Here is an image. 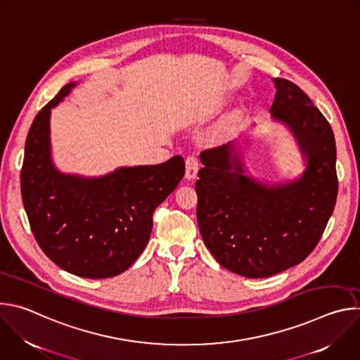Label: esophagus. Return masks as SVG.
Here are the masks:
<instances>
[{
	"instance_id": "esophagus-1",
	"label": "esophagus",
	"mask_w": 360,
	"mask_h": 360,
	"mask_svg": "<svg viewBox=\"0 0 360 360\" xmlns=\"http://www.w3.org/2000/svg\"><path fill=\"white\" fill-rule=\"evenodd\" d=\"M185 167H186V171H185L186 179H193L198 174V169H199V160L196 158V155L186 157Z\"/></svg>"
}]
</instances>
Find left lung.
<instances>
[{
    "mask_svg": "<svg viewBox=\"0 0 360 360\" xmlns=\"http://www.w3.org/2000/svg\"><path fill=\"white\" fill-rule=\"evenodd\" d=\"M271 107L306 160L300 178L268 185L245 175L235 143L200 152L196 218L202 239L228 271L266 278L300 264L318 245L338 196L333 131L296 84L274 78Z\"/></svg>",
    "mask_w": 360,
    "mask_h": 360,
    "instance_id": "obj_1",
    "label": "left lung"
}]
</instances>
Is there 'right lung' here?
I'll use <instances>...</instances> for the list:
<instances>
[{
    "label": "right lung",
    "mask_w": 360,
    "mask_h": 360,
    "mask_svg": "<svg viewBox=\"0 0 360 360\" xmlns=\"http://www.w3.org/2000/svg\"><path fill=\"white\" fill-rule=\"evenodd\" d=\"M67 84L37 114L25 141L21 195L31 231L61 269L89 279L127 271L145 249L152 215L185 174L179 155L164 164L122 167L99 178L60 172L51 160V108Z\"/></svg>",
    "instance_id": "1"
}]
</instances>
